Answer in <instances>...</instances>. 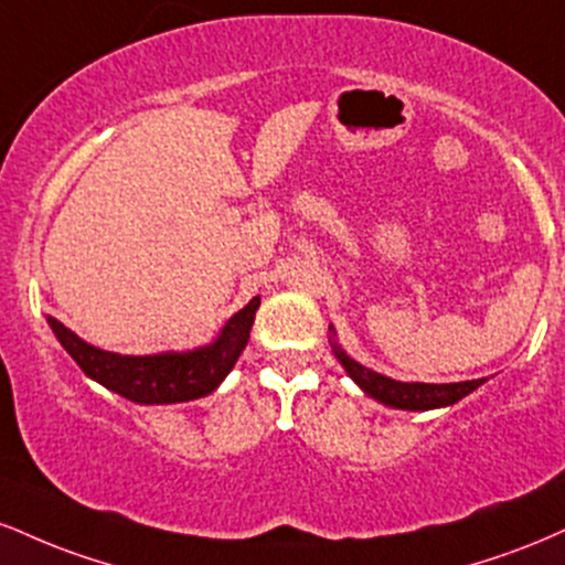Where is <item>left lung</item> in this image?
<instances>
[{"mask_svg": "<svg viewBox=\"0 0 565 565\" xmlns=\"http://www.w3.org/2000/svg\"><path fill=\"white\" fill-rule=\"evenodd\" d=\"M334 355L340 359V364L345 366V372L364 387V393L377 398L380 404L395 406V408H408V412H427V408L438 406H451L459 398L476 391L478 385H483L486 380H468V382H449V385H427V382H395L391 377H382V374L372 372V369L355 364L350 355L342 353L334 345Z\"/></svg>", "mask_w": 565, "mask_h": 565, "instance_id": "left-lung-1", "label": "left lung"}]
</instances>
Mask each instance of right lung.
<instances>
[{
	"label": "right lung",
	"mask_w": 565,
	"mask_h": 565,
	"mask_svg": "<svg viewBox=\"0 0 565 565\" xmlns=\"http://www.w3.org/2000/svg\"><path fill=\"white\" fill-rule=\"evenodd\" d=\"M257 308H260V297L238 310L212 345L191 350V353L159 355L108 353V350L87 345L53 316L47 321L71 359L103 387L125 395L135 404H183V401L212 393L225 380L246 348Z\"/></svg>",
	"instance_id": "obj_1"
}]
</instances>
